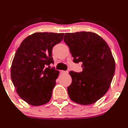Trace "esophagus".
Instances as JSON below:
<instances>
[{
	"mask_svg": "<svg viewBox=\"0 0 128 128\" xmlns=\"http://www.w3.org/2000/svg\"><path fill=\"white\" fill-rule=\"evenodd\" d=\"M61 73L62 74H68L69 73V72H68V70H66V71H65V70H61Z\"/></svg>",
	"mask_w": 128,
	"mask_h": 128,
	"instance_id": "1",
	"label": "esophagus"
}]
</instances>
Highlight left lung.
I'll return each mask as SVG.
<instances>
[{
    "label": "left lung",
    "instance_id": "1",
    "mask_svg": "<svg viewBox=\"0 0 128 128\" xmlns=\"http://www.w3.org/2000/svg\"><path fill=\"white\" fill-rule=\"evenodd\" d=\"M64 41L74 62H82L81 72L70 71L72 83L68 92L72 101L87 105L107 92L115 70V62L109 46L98 34L89 32L67 33Z\"/></svg>",
    "mask_w": 128,
    "mask_h": 128
}]
</instances>
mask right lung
I'll list each match as a JSON object with an SVG mask.
<instances>
[{"label": "right lung", "mask_w": 128, "mask_h": 128, "mask_svg": "<svg viewBox=\"0 0 128 128\" xmlns=\"http://www.w3.org/2000/svg\"><path fill=\"white\" fill-rule=\"evenodd\" d=\"M64 33H34L22 42L11 66V78L18 95L33 106L51 100L59 72L48 66L54 63L52 50Z\"/></svg>", "instance_id": "1"}]
</instances>
